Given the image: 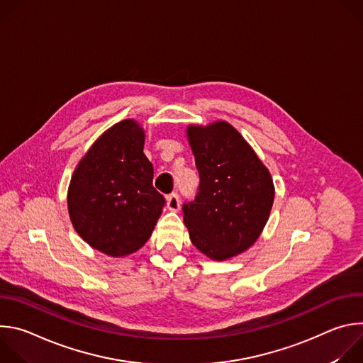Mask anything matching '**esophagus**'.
I'll list each match as a JSON object with an SVG mask.
<instances>
[{"instance_id": "1", "label": "esophagus", "mask_w": 363, "mask_h": 363, "mask_svg": "<svg viewBox=\"0 0 363 363\" xmlns=\"http://www.w3.org/2000/svg\"><path fill=\"white\" fill-rule=\"evenodd\" d=\"M179 206H181V202H179L178 194H171L167 196V208L169 211H178Z\"/></svg>"}]
</instances>
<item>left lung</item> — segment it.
Masks as SVG:
<instances>
[{
	"mask_svg": "<svg viewBox=\"0 0 363 363\" xmlns=\"http://www.w3.org/2000/svg\"><path fill=\"white\" fill-rule=\"evenodd\" d=\"M186 136L199 174L198 194L184 203L192 244L224 262L248 250L263 233L274 201L267 167L225 121L189 125Z\"/></svg>",
	"mask_w": 363,
	"mask_h": 363,
	"instance_id": "left-lung-1",
	"label": "left lung"
}]
</instances>
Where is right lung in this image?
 <instances>
[{
	"label": "right lung",
	"mask_w": 363,
	"mask_h": 363,
	"mask_svg": "<svg viewBox=\"0 0 363 363\" xmlns=\"http://www.w3.org/2000/svg\"><path fill=\"white\" fill-rule=\"evenodd\" d=\"M143 145V128L125 119L96 139L72 175L70 221L91 248L111 257L143 247L165 205L152 185L153 167Z\"/></svg>",
	"instance_id": "obj_1"
}]
</instances>
